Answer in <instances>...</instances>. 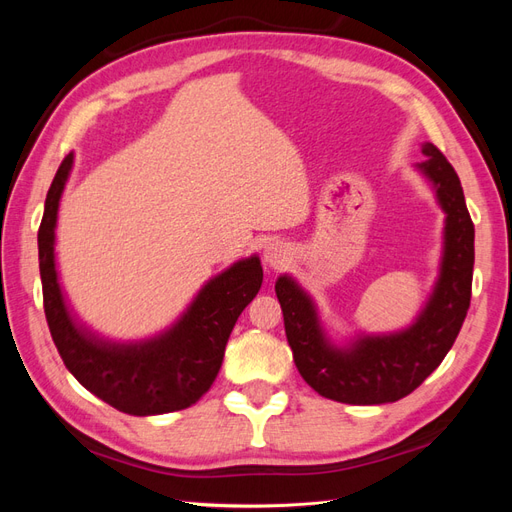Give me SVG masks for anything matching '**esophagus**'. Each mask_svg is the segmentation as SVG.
I'll use <instances>...</instances> for the list:
<instances>
[{
    "instance_id": "obj_1",
    "label": "esophagus",
    "mask_w": 512,
    "mask_h": 512,
    "mask_svg": "<svg viewBox=\"0 0 512 512\" xmlns=\"http://www.w3.org/2000/svg\"><path fill=\"white\" fill-rule=\"evenodd\" d=\"M288 250L284 243H269L265 247V265L271 267V269H282L286 262H288Z\"/></svg>"
}]
</instances>
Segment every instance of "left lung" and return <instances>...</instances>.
<instances>
[{"label":"left lung","mask_w":512,"mask_h":512,"mask_svg":"<svg viewBox=\"0 0 512 512\" xmlns=\"http://www.w3.org/2000/svg\"><path fill=\"white\" fill-rule=\"evenodd\" d=\"M414 164L429 183L444 220L438 280L410 327L382 335H354L335 344L324 331L314 299L292 275L277 277L286 337L303 380L322 397L352 406L391 404L410 395L453 348L472 297L474 224L455 168L431 143Z\"/></svg>","instance_id":"left-lung-1"}]
</instances>
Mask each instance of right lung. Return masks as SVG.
<instances>
[{
    "mask_svg": "<svg viewBox=\"0 0 512 512\" xmlns=\"http://www.w3.org/2000/svg\"><path fill=\"white\" fill-rule=\"evenodd\" d=\"M72 164L74 153H68L46 194L38 230L44 314L61 359L89 393L119 412L153 416L190 408L211 389L232 327L260 290V258H241L211 277L158 335L138 342L106 339L76 318L59 284L55 228Z\"/></svg>",
    "mask_w": 512,
    "mask_h": 512,
    "instance_id": "obj_1",
    "label": "right lung"
}]
</instances>
